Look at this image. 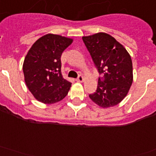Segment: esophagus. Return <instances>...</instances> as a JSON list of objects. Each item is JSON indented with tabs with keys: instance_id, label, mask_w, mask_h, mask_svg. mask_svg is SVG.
Wrapping results in <instances>:
<instances>
[{
	"instance_id": "obj_1",
	"label": "esophagus",
	"mask_w": 156,
	"mask_h": 156,
	"mask_svg": "<svg viewBox=\"0 0 156 156\" xmlns=\"http://www.w3.org/2000/svg\"><path fill=\"white\" fill-rule=\"evenodd\" d=\"M83 80H84V78H83V77L80 75L79 76H78V78L76 79L77 82H80V83H82V82H83Z\"/></svg>"
}]
</instances>
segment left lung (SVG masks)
<instances>
[{
  "label": "left lung",
  "mask_w": 156,
  "mask_h": 156,
  "mask_svg": "<svg viewBox=\"0 0 156 156\" xmlns=\"http://www.w3.org/2000/svg\"><path fill=\"white\" fill-rule=\"evenodd\" d=\"M82 39L100 74H104V80L99 78L97 89L89 95L90 99L103 108L115 106L125 98L133 82L131 56L108 33H95Z\"/></svg>",
  "instance_id": "8db88e82"
}]
</instances>
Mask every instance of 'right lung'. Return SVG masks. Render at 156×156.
<instances>
[{
    "label": "right lung",
    "instance_id": "right-lung-1",
    "mask_svg": "<svg viewBox=\"0 0 156 156\" xmlns=\"http://www.w3.org/2000/svg\"><path fill=\"white\" fill-rule=\"evenodd\" d=\"M73 39L48 33L33 44L23 64L24 82L35 99L45 104L62 100L72 83L61 73L60 57Z\"/></svg>",
    "mask_w": 156,
    "mask_h": 156
}]
</instances>
